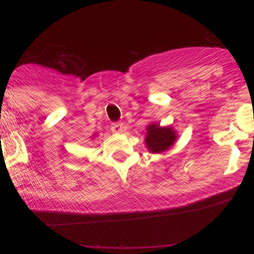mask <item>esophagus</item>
I'll return each mask as SVG.
<instances>
[{"instance_id": "esophagus-1", "label": "esophagus", "mask_w": 254, "mask_h": 254, "mask_svg": "<svg viewBox=\"0 0 254 254\" xmlns=\"http://www.w3.org/2000/svg\"><path fill=\"white\" fill-rule=\"evenodd\" d=\"M111 130L115 133H122L124 130V125L123 123H112V125H111Z\"/></svg>"}]
</instances>
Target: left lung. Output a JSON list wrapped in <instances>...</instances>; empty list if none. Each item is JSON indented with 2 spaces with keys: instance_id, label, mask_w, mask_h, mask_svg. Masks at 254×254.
I'll return each mask as SVG.
<instances>
[{
  "instance_id": "obj_1",
  "label": "left lung",
  "mask_w": 254,
  "mask_h": 254,
  "mask_svg": "<svg viewBox=\"0 0 254 254\" xmlns=\"http://www.w3.org/2000/svg\"><path fill=\"white\" fill-rule=\"evenodd\" d=\"M177 139V132L171 127H161L159 124L151 123L145 132V145L150 153H162L170 149Z\"/></svg>"
}]
</instances>
